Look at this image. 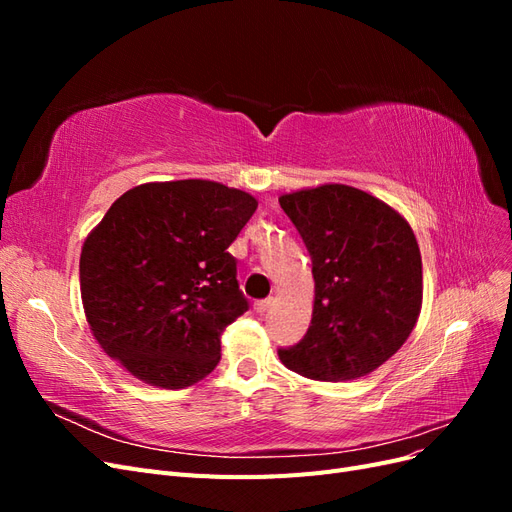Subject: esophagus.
<instances>
[{"label": "esophagus", "instance_id": "1", "mask_svg": "<svg viewBox=\"0 0 512 512\" xmlns=\"http://www.w3.org/2000/svg\"><path fill=\"white\" fill-rule=\"evenodd\" d=\"M271 303H273V299H260V301H256V303H254V312L265 314L267 309L271 307Z\"/></svg>", "mask_w": 512, "mask_h": 512}]
</instances>
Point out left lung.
<instances>
[{"label":"left lung","instance_id":"obj_1","mask_svg":"<svg viewBox=\"0 0 512 512\" xmlns=\"http://www.w3.org/2000/svg\"><path fill=\"white\" fill-rule=\"evenodd\" d=\"M312 258L316 299L299 344L277 348L297 374L342 382L369 374L404 346L423 301V265L408 222L348 185L280 198Z\"/></svg>","mask_w":512,"mask_h":512}]
</instances>
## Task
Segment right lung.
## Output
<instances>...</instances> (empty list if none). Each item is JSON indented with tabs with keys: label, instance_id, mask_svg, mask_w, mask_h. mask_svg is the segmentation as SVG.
Wrapping results in <instances>:
<instances>
[{
	"label": "right lung",
	"instance_id": "1",
	"mask_svg": "<svg viewBox=\"0 0 512 512\" xmlns=\"http://www.w3.org/2000/svg\"><path fill=\"white\" fill-rule=\"evenodd\" d=\"M256 207L200 179L119 196L81 252L83 307L104 352L162 389L211 374L222 331L250 309L228 245Z\"/></svg>",
	"mask_w": 512,
	"mask_h": 512
}]
</instances>
